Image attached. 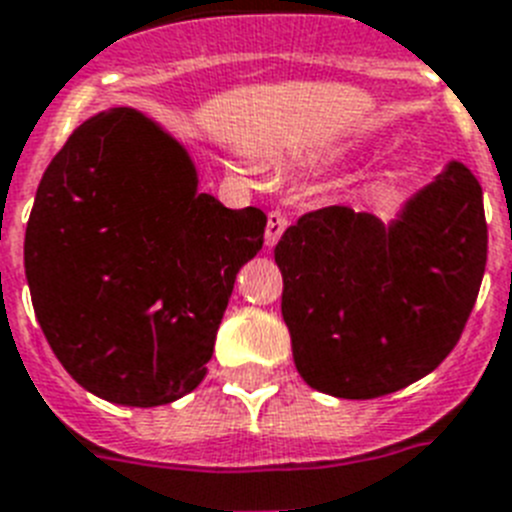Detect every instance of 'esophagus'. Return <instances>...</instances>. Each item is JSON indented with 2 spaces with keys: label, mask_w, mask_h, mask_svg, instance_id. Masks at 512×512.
Segmentation results:
<instances>
[{
  "label": "esophagus",
  "mask_w": 512,
  "mask_h": 512,
  "mask_svg": "<svg viewBox=\"0 0 512 512\" xmlns=\"http://www.w3.org/2000/svg\"><path fill=\"white\" fill-rule=\"evenodd\" d=\"M286 226H288L286 213L270 211L268 213V229H265V244H268V247H273V244L281 239L283 231H286Z\"/></svg>",
  "instance_id": "obj_1"
}]
</instances>
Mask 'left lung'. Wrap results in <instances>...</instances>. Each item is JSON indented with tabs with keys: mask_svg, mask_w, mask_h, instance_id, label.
Segmentation results:
<instances>
[{
	"mask_svg": "<svg viewBox=\"0 0 512 512\" xmlns=\"http://www.w3.org/2000/svg\"><path fill=\"white\" fill-rule=\"evenodd\" d=\"M293 363L311 389L373 399L446 361L487 265L482 185L453 162L384 226L324 206L275 244Z\"/></svg>",
	"mask_w": 512,
	"mask_h": 512,
	"instance_id": "1",
	"label": "left lung"
}]
</instances>
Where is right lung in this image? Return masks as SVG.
<instances>
[{"label": "right lung", "mask_w": 512, "mask_h": 512, "mask_svg": "<svg viewBox=\"0 0 512 512\" xmlns=\"http://www.w3.org/2000/svg\"><path fill=\"white\" fill-rule=\"evenodd\" d=\"M185 149L131 108L71 133L25 231L35 317L71 379L128 407L185 397L206 376L260 208L198 193Z\"/></svg>", "instance_id": "obj_1"}]
</instances>
